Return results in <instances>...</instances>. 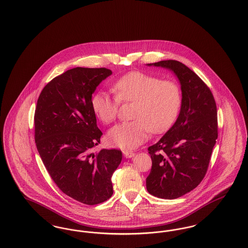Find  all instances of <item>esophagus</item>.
Masks as SVG:
<instances>
[{
	"instance_id": "1",
	"label": "esophagus",
	"mask_w": 248,
	"mask_h": 248,
	"mask_svg": "<svg viewBox=\"0 0 248 248\" xmlns=\"http://www.w3.org/2000/svg\"><path fill=\"white\" fill-rule=\"evenodd\" d=\"M123 154H124L125 158H132L136 154L134 152H131V151H123Z\"/></svg>"
}]
</instances>
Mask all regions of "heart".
<instances>
[{"instance_id":"heart-1","label":"heart","mask_w":248,"mask_h":248,"mask_svg":"<svg viewBox=\"0 0 248 248\" xmlns=\"http://www.w3.org/2000/svg\"><path fill=\"white\" fill-rule=\"evenodd\" d=\"M114 95L98 90L91 97V108L105 124L118 114L120 102H134L130 122L121 123L108 131L107 142L112 147L133 149L145 141L150 132L163 133L176 121L182 103L178 83L142 71H131L113 83Z\"/></svg>"}]
</instances>
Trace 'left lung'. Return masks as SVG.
I'll list each match as a JSON object with an SVG mask.
<instances>
[{"mask_svg": "<svg viewBox=\"0 0 248 248\" xmlns=\"http://www.w3.org/2000/svg\"><path fill=\"white\" fill-rule=\"evenodd\" d=\"M153 65L175 72L182 103L174 125L148 149L153 166L146 186L158 198L176 199L195 189L207 172L217 139V104L206 83L183 63L163 60Z\"/></svg>", "mask_w": 248, "mask_h": 248, "instance_id": "obj_1", "label": "left lung"}]
</instances>
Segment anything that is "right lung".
I'll return each instance as SVG.
<instances>
[{
	"instance_id": "right-lung-1",
	"label": "right lung",
	"mask_w": 248,
	"mask_h": 248,
	"mask_svg": "<svg viewBox=\"0 0 248 248\" xmlns=\"http://www.w3.org/2000/svg\"><path fill=\"white\" fill-rule=\"evenodd\" d=\"M111 73L106 68L65 71L44 87L34 113L36 147L50 177L63 193L88 205L111 197V177L122 161L120 150L92 153L102 132L91 97Z\"/></svg>"
}]
</instances>
